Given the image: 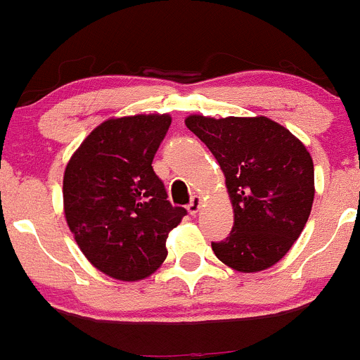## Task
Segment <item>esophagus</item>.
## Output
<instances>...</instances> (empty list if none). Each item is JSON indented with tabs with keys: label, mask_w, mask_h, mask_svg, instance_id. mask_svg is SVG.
I'll use <instances>...</instances> for the list:
<instances>
[{
	"label": "esophagus",
	"mask_w": 360,
	"mask_h": 360,
	"mask_svg": "<svg viewBox=\"0 0 360 360\" xmlns=\"http://www.w3.org/2000/svg\"><path fill=\"white\" fill-rule=\"evenodd\" d=\"M200 207H202V198L198 197V195H195V197H191L190 205H188V212H190L191 216H197Z\"/></svg>",
	"instance_id": "obj_1"
}]
</instances>
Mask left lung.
<instances>
[{"mask_svg":"<svg viewBox=\"0 0 360 360\" xmlns=\"http://www.w3.org/2000/svg\"><path fill=\"white\" fill-rule=\"evenodd\" d=\"M188 129L212 151L233 207V228L212 242L217 259L256 274L282 259L303 231L315 195L307 146L266 116L190 115Z\"/></svg>","mask_w":360,"mask_h":360,"instance_id":"obj_1","label":"left lung"}]
</instances>
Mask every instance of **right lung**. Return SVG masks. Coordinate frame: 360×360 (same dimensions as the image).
Wrapping results in <instances>:
<instances>
[{
	"mask_svg": "<svg viewBox=\"0 0 360 360\" xmlns=\"http://www.w3.org/2000/svg\"><path fill=\"white\" fill-rule=\"evenodd\" d=\"M170 122L167 112L106 120L64 170L69 230L90 264L116 281L155 274L167 257V237L186 216L170 205L151 167Z\"/></svg>",
	"mask_w": 360,
	"mask_h": 360,
	"instance_id": "right-lung-1",
	"label": "right lung"
}]
</instances>
